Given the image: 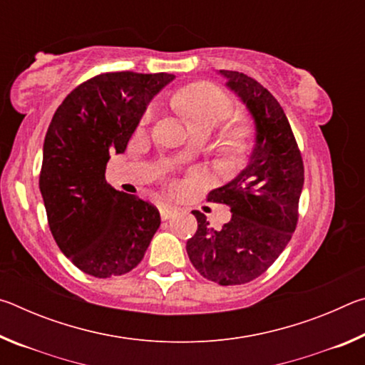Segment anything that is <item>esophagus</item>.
<instances>
[{
	"mask_svg": "<svg viewBox=\"0 0 365 365\" xmlns=\"http://www.w3.org/2000/svg\"><path fill=\"white\" fill-rule=\"evenodd\" d=\"M159 212H160V219L169 220V219L174 217L175 212H177V209L172 207V206H163V207L159 209Z\"/></svg>",
	"mask_w": 365,
	"mask_h": 365,
	"instance_id": "obj_1",
	"label": "esophagus"
}]
</instances>
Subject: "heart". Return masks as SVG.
Here are the masks:
<instances>
[{"label":"heart","mask_w":365,"mask_h":365,"mask_svg":"<svg viewBox=\"0 0 365 365\" xmlns=\"http://www.w3.org/2000/svg\"><path fill=\"white\" fill-rule=\"evenodd\" d=\"M172 106L187 122L191 133H211L220 122L232 114V100L212 83L196 82L185 85L172 96ZM153 109L148 108L141 117V125L150 122ZM251 127L245 120H233L222 127L215 141V151L227 168L243 163L251 146ZM187 154V153H185Z\"/></svg>","instance_id":"heart-1"}]
</instances>
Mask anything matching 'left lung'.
I'll return each instance as SVG.
<instances>
[{"instance_id": "1", "label": "left lung", "mask_w": 365, "mask_h": 365, "mask_svg": "<svg viewBox=\"0 0 365 365\" xmlns=\"http://www.w3.org/2000/svg\"><path fill=\"white\" fill-rule=\"evenodd\" d=\"M219 72L255 119L256 145L248 165L207 195V201L230 207L232 219L215 230L205 214L193 211L197 230L187 252L205 279L228 287L262 275L292 240L304 165L287 115L270 91L242 72Z\"/></svg>"}]
</instances>
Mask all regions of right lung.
Wrapping results in <instances>:
<instances>
[{
    "label": "right lung",
    "mask_w": 365,
    "mask_h": 365,
    "mask_svg": "<svg viewBox=\"0 0 365 365\" xmlns=\"http://www.w3.org/2000/svg\"><path fill=\"white\" fill-rule=\"evenodd\" d=\"M175 76L100 73L73 88L49 123L40 191L49 230L72 264L98 279L137 267L160 225L156 206L106 182L146 106Z\"/></svg>",
    "instance_id": "1"
}]
</instances>
